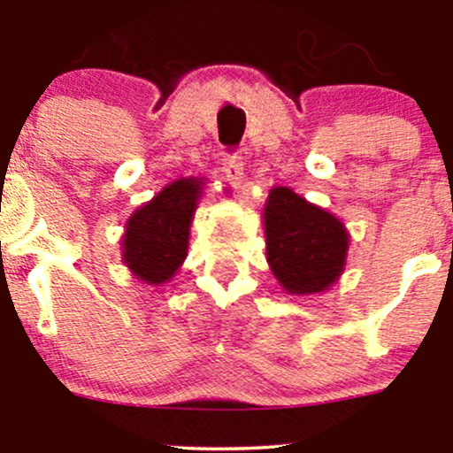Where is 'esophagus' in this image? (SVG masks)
<instances>
[{
  "instance_id": "34e87169",
  "label": "esophagus",
  "mask_w": 453,
  "mask_h": 453,
  "mask_svg": "<svg viewBox=\"0 0 453 453\" xmlns=\"http://www.w3.org/2000/svg\"><path fill=\"white\" fill-rule=\"evenodd\" d=\"M221 170L223 174L227 176V179L232 180V183H241L242 180V155L241 150H236V153H226L223 155V161H221Z\"/></svg>"
}]
</instances>
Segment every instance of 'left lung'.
Instances as JSON below:
<instances>
[{"instance_id":"left-lung-1","label":"left lung","mask_w":453,"mask_h":453,"mask_svg":"<svg viewBox=\"0 0 453 453\" xmlns=\"http://www.w3.org/2000/svg\"><path fill=\"white\" fill-rule=\"evenodd\" d=\"M264 226L266 259L289 294L321 292L339 279L349 236L334 215L288 187H274L264 209Z\"/></svg>"}]
</instances>
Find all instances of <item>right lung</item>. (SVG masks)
Wrapping results in <instances>:
<instances>
[{"mask_svg": "<svg viewBox=\"0 0 453 453\" xmlns=\"http://www.w3.org/2000/svg\"><path fill=\"white\" fill-rule=\"evenodd\" d=\"M197 196L200 180L180 179L134 212L123 236V259L138 279L164 283L183 264Z\"/></svg>", "mask_w": 453, "mask_h": 453, "instance_id": "obj_1", "label": "right lung"}]
</instances>
